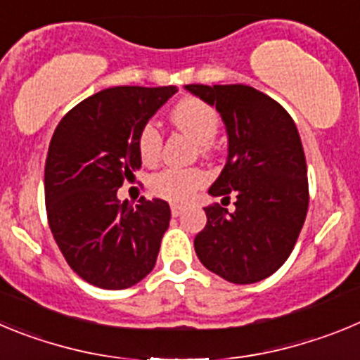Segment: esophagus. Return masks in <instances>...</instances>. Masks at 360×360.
Listing matches in <instances>:
<instances>
[{"label": "esophagus", "instance_id": "34e87169", "mask_svg": "<svg viewBox=\"0 0 360 360\" xmlns=\"http://www.w3.org/2000/svg\"><path fill=\"white\" fill-rule=\"evenodd\" d=\"M182 211H184V205H180V203H171V214L178 216Z\"/></svg>", "mask_w": 360, "mask_h": 360}]
</instances>
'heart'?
<instances>
[{"mask_svg": "<svg viewBox=\"0 0 360 360\" xmlns=\"http://www.w3.org/2000/svg\"><path fill=\"white\" fill-rule=\"evenodd\" d=\"M171 122L178 129L186 131L200 144V151L207 155L211 142L219 129L218 111L211 104L200 98H184L171 111ZM136 149L144 164H153L160 157L162 133L153 122H146L136 135ZM209 180V174L200 167H167L149 178V189L155 196L169 202H187L202 189Z\"/></svg>", "mask_w": 360, "mask_h": 360, "instance_id": "1", "label": "heart"}]
</instances>
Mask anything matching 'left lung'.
<instances>
[{"label":"left lung","instance_id":"obj_1","mask_svg":"<svg viewBox=\"0 0 360 360\" xmlns=\"http://www.w3.org/2000/svg\"><path fill=\"white\" fill-rule=\"evenodd\" d=\"M216 106L229 135V157L212 196H234V211L207 205L195 238L205 269L236 285L262 281L287 262L308 211L307 160L297 128L274 98L245 84H187Z\"/></svg>","mask_w":360,"mask_h":360}]
</instances>
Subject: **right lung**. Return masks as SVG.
Masks as SVG:
<instances>
[{
    "label": "right lung",
    "mask_w": 360,
    "mask_h": 360,
    "mask_svg": "<svg viewBox=\"0 0 360 360\" xmlns=\"http://www.w3.org/2000/svg\"><path fill=\"white\" fill-rule=\"evenodd\" d=\"M176 86H115L84 98L61 119L44 164L50 231L70 269L90 285L122 290L157 263L169 203L119 202L117 191L141 169L136 135Z\"/></svg>",
    "instance_id": "add662e5"
}]
</instances>
